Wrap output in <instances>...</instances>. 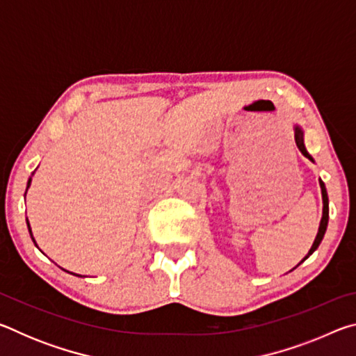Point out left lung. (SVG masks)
<instances>
[{
  "instance_id": "left-lung-1",
  "label": "left lung",
  "mask_w": 356,
  "mask_h": 356,
  "mask_svg": "<svg viewBox=\"0 0 356 356\" xmlns=\"http://www.w3.org/2000/svg\"><path fill=\"white\" fill-rule=\"evenodd\" d=\"M293 131H295V143H297V147L300 149V152L303 154L306 159H309L311 161H314L312 160V156L308 154V150H306V147H305V140H303V129L300 127V125H293ZM318 184H321V190H322V201H323V212H322V220H321V226H318V232H317V236H316V238H314V243H312V246H311V250H309V252L308 254L305 256V259L301 262H305L306 259H308L312 252H314L317 248H318V245H321V242H322V238H323V236H325V231H327V226H328V195H327V188H325V184L322 182L321 179H318ZM300 262V264H301ZM298 264V265H300Z\"/></svg>"
}]
</instances>
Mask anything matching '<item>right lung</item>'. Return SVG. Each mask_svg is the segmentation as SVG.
<instances>
[{"label": "right lung", "mask_w": 356, "mask_h": 356, "mask_svg": "<svg viewBox=\"0 0 356 356\" xmlns=\"http://www.w3.org/2000/svg\"><path fill=\"white\" fill-rule=\"evenodd\" d=\"M29 185H31V177H29V180H28V186H26V191H28V188H29ZM25 196H26V193H25ZM26 225H28V231H29V234H31V238H33V242L35 243V240H34V237H33V232H31V226H29V221L26 220ZM35 246H38V243H35ZM70 273V272H69ZM72 275H75V273H72ZM75 276H81V275H75Z\"/></svg>", "instance_id": "right-lung-1"}]
</instances>
